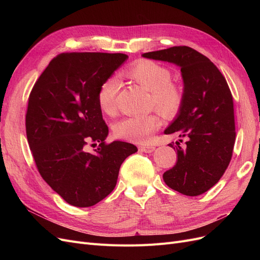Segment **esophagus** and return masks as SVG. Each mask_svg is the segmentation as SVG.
Here are the masks:
<instances>
[{"instance_id": "34e87169", "label": "esophagus", "mask_w": 260, "mask_h": 260, "mask_svg": "<svg viewBox=\"0 0 260 260\" xmlns=\"http://www.w3.org/2000/svg\"><path fill=\"white\" fill-rule=\"evenodd\" d=\"M139 151L143 153H152L155 151V147L152 145H141L139 146Z\"/></svg>"}]
</instances>
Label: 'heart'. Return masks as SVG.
<instances>
[{
    "instance_id": "1",
    "label": "heart",
    "mask_w": 260,
    "mask_h": 260,
    "mask_svg": "<svg viewBox=\"0 0 260 260\" xmlns=\"http://www.w3.org/2000/svg\"><path fill=\"white\" fill-rule=\"evenodd\" d=\"M130 80L151 92V105L155 106L164 117H176L183 106V92L177 83L171 82V72L158 62L142 59L135 62L124 72ZM119 90V80L116 77L107 78L98 92V103L101 111L107 115L116 113V99ZM161 121L155 114L127 117L114 127L117 138L137 143H146L153 133L160 128Z\"/></svg>"
}]
</instances>
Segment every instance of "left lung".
Listing matches in <instances>:
<instances>
[{"mask_svg": "<svg viewBox=\"0 0 260 260\" xmlns=\"http://www.w3.org/2000/svg\"><path fill=\"white\" fill-rule=\"evenodd\" d=\"M143 57L174 62L183 78V106L165 135L185 138L178 160L162 175L172 190L187 196L207 192L224 174L235 142L233 98L225 78L205 55L188 46L148 52ZM182 142V140H180Z\"/></svg>", "mask_w": 260, "mask_h": 260, "instance_id": "8db88e82", "label": "left lung"}]
</instances>
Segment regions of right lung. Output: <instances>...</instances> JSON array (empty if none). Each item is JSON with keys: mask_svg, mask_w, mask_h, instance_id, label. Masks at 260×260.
<instances>
[{"mask_svg": "<svg viewBox=\"0 0 260 260\" xmlns=\"http://www.w3.org/2000/svg\"><path fill=\"white\" fill-rule=\"evenodd\" d=\"M127 58L122 53H61L30 92L26 133L38 171L73 206L90 207L111 194L121 164L138 151L121 141L105 142L108 127L98 103L101 84ZM98 143L90 152L87 145Z\"/></svg>", "mask_w": 260, "mask_h": 260, "instance_id": "add662e5", "label": "right lung"}]
</instances>
